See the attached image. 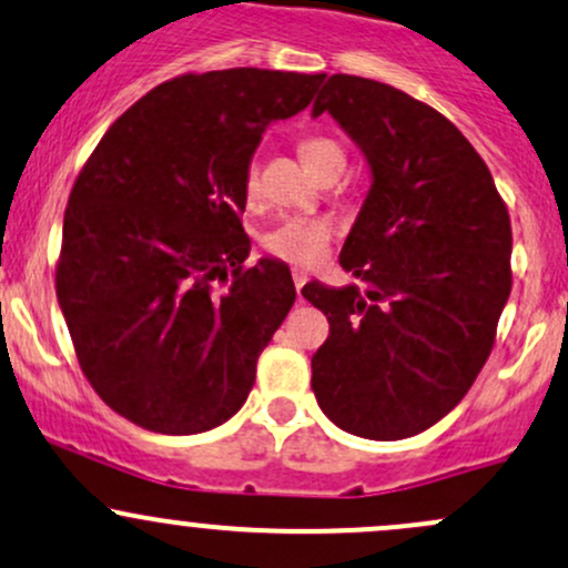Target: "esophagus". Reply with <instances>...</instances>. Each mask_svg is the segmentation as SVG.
Instances as JSON below:
<instances>
[{
	"mask_svg": "<svg viewBox=\"0 0 568 568\" xmlns=\"http://www.w3.org/2000/svg\"><path fill=\"white\" fill-rule=\"evenodd\" d=\"M304 283H307V274H304V272H300V268H296V272H294V285H296V294H300V300H302V288H304Z\"/></svg>",
	"mask_w": 568,
	"mask_h": 568,
	"instance_id": "1",
	"label": "esophagus"
}]
</instances>
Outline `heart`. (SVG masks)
I'll list each match as a JSON object with an SVG mask.
<instances>
[{
  "mask_svg": "<svg viewBox=\"0 0 568 568\" xmlns=\"http://www.w3.org/2000/svg\"><path fill=\"white\" fill-rule=\"evenodd\" d=\"M302 160L307 163V169L313 171L315 176L324 174L329 169H345V152L337 141L321 139V135H313V139H304L300 143ZM244 193H247L250 201L258 199V165H250L247 174H244ZM332 242V225L326 220H307V217H291L277 223L274 229H268L261 244L272 258L285 261V264L294 266H315L324 253L329 250Z\"/></svg>",
  "mask_w": 568,
  "mask_h": 568,
  "instance_id": "heart-1",
  "label": "heart"
}]
</instances>
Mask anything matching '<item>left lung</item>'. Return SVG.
I'll use <instances>...</instances> for the list:
<instances>
[{
    "instance_id": "8db88e82",
    "label": "left lung",
    "mask_w": 568,
    "mask_h": 568,
    "mask_svg": "<svg viewBox=\"0 0 568 568\" xmlns=\"http://www.w3.org/2000/svg\"><path fill=\"white\" fill-rule=\"evenodd\" d=\"M324 111L373 182L339 253L367 288H302L329 321L313 392L345 433L410 438L455 408L493 351L511 291L509 212L468 139L410 94L337 73L313 103Z\"/></svg>"
}]
</instances>
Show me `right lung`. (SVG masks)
Wrapping results in <instances>:
<instances>
[{"label": "right lung", "instance_id": "add662e5", "mask_svg": "<svg viewBox=\"0 0 568 568\" xmlns=\"http://www.w3.org/2000/svg\"><path fill=\"white\" fill-rule=\"evenodd\" d=\"M324 79L179 75L130 105L75 179L57 300L83 375L133 425L206 433L253 389L296 288L285 261L242 266L244 174L268 124L307 109Z\"/></svg>", "mask_w": 568, "mask_h": 568}]
</instances>
